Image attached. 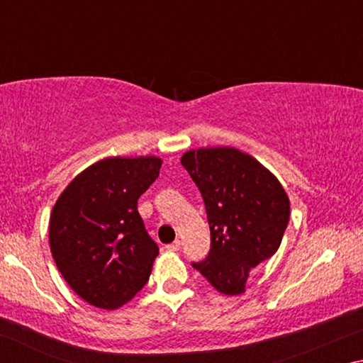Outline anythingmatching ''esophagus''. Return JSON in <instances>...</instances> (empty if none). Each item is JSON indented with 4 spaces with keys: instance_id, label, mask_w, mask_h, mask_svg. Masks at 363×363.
<instances>
[{
    "instance_id": "esophagus-1",
    "label": "esophagus",
    "mask_w": 363,
    "mask_h": 363,
    "mask_svg": "<svg viewBox=\"0 0 363 363\" xmlns=\"http://www.w3.org/2000/svg\"><path fill=\"white\" fill-rule=\"evenodd\" d=\"M167 248H168L169 251H179V250H181V242H179V240H174L173 243L167 245Z\"/></svg>"
}]
</instances>
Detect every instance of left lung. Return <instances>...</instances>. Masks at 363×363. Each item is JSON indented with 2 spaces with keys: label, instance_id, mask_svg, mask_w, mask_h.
Segmentation results:
<instances>
[{
  "label": "left lung",
  "instance_id": "8db88e82",
  "mask_svg": "<svg viewBox=\"0 0 363 363\" xmlns=\"http://www.w3.org/2000/svg\"><path fill=\"white\" fill-rule=\"evenodd\" d=\"M205 201L210 253L195 267L218 291L242 294L250 270L277 253L290 200L269 169L233 147L186 152L181 158Z\"/></svg>",
  "mask_w": 363,
  "mask_h": 363
}]
</instances>
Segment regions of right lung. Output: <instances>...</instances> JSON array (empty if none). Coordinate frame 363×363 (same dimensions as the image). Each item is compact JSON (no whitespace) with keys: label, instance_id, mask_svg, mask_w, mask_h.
Returning <instances> with one entry per match:
<instances>
[{"label":"right lung","instance_id":"obj_1","mask_svg":"<svg viewBox=\"0 0 363 363\" xmlns=\"http://www.w3.org/2000/svg\"><path fill=\"white\" fill-rule=\"evenodd\" d=\"M162 168L157 157L106 158L86 168L56 201L49 245L59 272L79 298L116 309L149 281L158 245L138 200Z\"/></svg>","mask_w":363,"mask_h":363}]
</instances>
